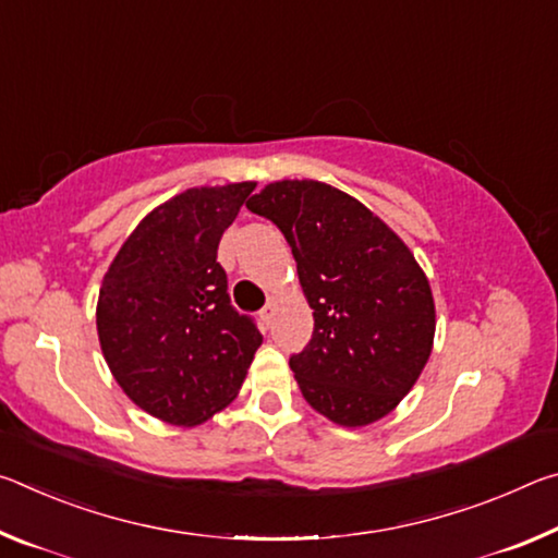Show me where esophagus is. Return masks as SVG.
I'll return each instance as SVG.
<instances>
[{
  "mask_svg": "<svg viewBox=\"0 0 558 558\" xmlns=\"http://www.w3.org/2000/svg\"><path fill=\"white\" fill-rule=\"evenodd\" d=\"M278 305H280L278 295H270V298H268V305L260 310V319H263V323H266V325L272 323V317H276V313H278Z\"/></svg>",
  "mask_w": 558,
  "mask_h": 558,
  "instance_id": "esophagus-1",
  "label": "esophagus"
}]
</instances>
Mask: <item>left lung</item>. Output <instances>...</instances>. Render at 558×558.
I'll list each match as a JSON object with an SVG mask.
<instances>
[{
    "label": "left lung",
    "instance_id": "8db88e82",
    "mask_svg": "<svg viewBox=\"0 0 558 558\" xmlns=\"http://www.w3.org/2000/svg\"><path fill=\"white\" fill-rule=\"evenodd\" d=\"M245 206L278 226L315 329L290 356L305 401L337 426L389 415L413 389L436 335V302L413 253L379 216L315 179H282Z\"/></svg>",
    "mask_w": 558,
    "mask_h": 558
}]
</instances>
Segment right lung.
Listing matches in <instances>:
<instances>
[{
	"mask_svg": "<svg viewBox=\"0 0 558 558\" xmlns=\"http://www.w3.org/2000/svg\"><path fill=\"white\" fill-rule=\"evenodd\" d=\"M256 182L194 186L149 211L102 278V356L128 399L172 426H199L241 391L263 335L231 307L216 263Z\"/></svg>",
	"mask_w": 558,
	"mask_h": 558,
	"instance_id": "obj_1",
	"label": "right lung"
}]
</instances>
